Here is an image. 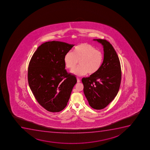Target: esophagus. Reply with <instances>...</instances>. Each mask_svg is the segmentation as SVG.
<instances>
[{"instance_id": "1", "label": "esophagus", "mask_w": 150, "mask_h": 150, "mask_svg": "<svg viewBox=\"0 0 150 150\" xmlns=\"http://www.w3.org/2000/svg\"><path fill=\"white\" fill-rule=\"evenodd\" d=\"M77 79L78 83H80L81 81L80 80V79H79V78H77Z\"/></svg>"}]
</instances>
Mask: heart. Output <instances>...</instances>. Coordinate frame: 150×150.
<instances>
[{"label":"heart","mask_w":150,"mask_h":150,"mask_svg":"<svg viewBox=\"0 0 150 150\" xmlns=\"http://www.w3.org/2000/svg\"><path fill=\"white\" fill-rule=\"evenodd\" d=\"M104 56L100 51L86 43L78 45L74 48L73 52H67L64 57V62L67 68L73 69L79 61L78 67L72 71L76 76H82L97 72L102 65Z\"/></svg>","instance_id":"1"}]
</instances>
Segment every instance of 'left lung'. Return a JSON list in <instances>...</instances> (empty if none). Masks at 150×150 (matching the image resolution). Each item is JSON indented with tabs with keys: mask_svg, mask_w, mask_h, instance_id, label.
<instances>
[{
	"mask_svg": "<svg viewBox=\"0 0 150 150\" xmlns=\"http://www.w3.org/2000/svg\"><path fill=\"white\" fill-rule=\"evenodd\" d=\"M104 48V60L99 70L83 78V92L89 105L95 110L104 108L118 92L121 81L120 61L112 45L105 40L94 39Z\"/></svg>",
	"mask_w": 150,
	"mask_h": 150,
	"instance_id": "8db88e82",
	"label": "left lung"
}]
</instances>
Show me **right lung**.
I'll list each match as a JSON object with an SVG mask.
<instances>
[{"mask_svg": "<svg viewBox=\"0 0 150 150\" xmlns=\"http://www.w3.org/2000/svg\"><path fill=\"white\" fill-rule=\"evenodd\" d=\"M52 41L40 45L32 57L28 69L30 89L38 102L47 111L59 112L67 106L75 76L65 69L64 57L74 46Z\"/></svg>", "mask_w": 150, "mask_h": 150, "instance_id": "add662e5", "label": "right lung"}]
</instances>
